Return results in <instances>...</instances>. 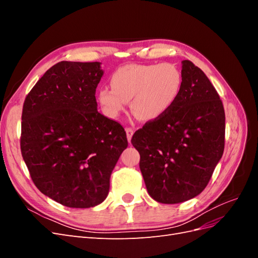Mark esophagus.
<instances>
[{
	"label": "esophagus",
	"mask_w": 258,
	"mask_h": 258,
	"mask_svg": "<svg viewBox=\"0 0 258 258\" xmlns=\"http://www.w3.org/2000/svg\"><path fill=\"white\" fill-rule=\"evenodd\" d=\"M126 134H127L128 141L130 142L131 141V138H132V135H134V129H132V128H126Z\"/></svg>",
	"instance_id": "1"
}]
</instances>
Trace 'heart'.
<instances>
[{
    "instance_id": "heart-1",
    "label": "heart",
    "mask_w": 258,
    "mask_h": 258,
    "mask_svg": "<svg viewBox=\"0 0 258 258\" xmlns=\"http://www.w3.org/2000/svg\"><path fill=\"white\" fill-rule=\"evenodd\" d=\"M183 76L172 63L127 64L111 77L112 88L98 91V102L104 114L117 118L131 100V111L142 120H156L175 103Z\"/></svg>"
}]
</instances>
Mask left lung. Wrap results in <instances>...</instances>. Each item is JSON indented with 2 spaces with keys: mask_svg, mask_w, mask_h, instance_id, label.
Segmentation results:
<instances>
[{
  "mask_svg": "<svg viewBox=\"0 0 258 258\" xmlns=\"http://www.w3.org/2000/svg\"><path fill=\"white\" fill-rule=\"evenodd\" d=\"M183 85L175 103L135 132L140 169L150 196L160 204H179L206 188L225 146L222 100L207 75L182 61Z\"/></svg>",
  "mask_w": 258,
  "mask_h": 258,
  "instance_id": "obj_1",
  "label": "left lung"
}]
</instances>
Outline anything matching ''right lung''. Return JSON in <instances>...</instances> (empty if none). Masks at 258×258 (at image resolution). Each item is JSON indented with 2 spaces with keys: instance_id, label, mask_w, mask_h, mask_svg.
<instances>
[{
  "instance_id": "obj_1",
  "label": "right lung",
  "mask_w": 258,
  "mask_h": 258,
  "mask_svg": "<svg viewBox=\"0 0 258 258\" xmlns=\"http://www.w3.org/2000/svg\"><path fill=\"white\" fill-rule=\"evenodd\" d=\"M100 62L61 61L31 89L21 116L20 148L35 186L69 208L100 205L128 146L119 122L97 110Z\"/></svg>"
}]
</instances>
